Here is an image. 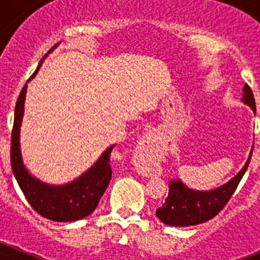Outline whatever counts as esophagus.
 Returning a JSON list of instances; mask_svg holds the SVG:
<instances>
[{
	"mask_svg": "<svg viewBox=\"0 0 260 260\" xmlns=\"http://www.w3.org/2000/svg\"><path fill=\"white\" fill-rule=\"evenodd\" d=\"M158 152V144L152 133H147L141 138V142L135 148V157L138 161L144 162L155 157Z\"/></svg>",
	"mask_w": 260,
	"mask_h": 260,
	"instance_id": "1",
	"label": "esophagus"
}]
</instances>
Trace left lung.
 <instances>
[{
  "mask_svg": "<svg viewBox=\"0 0 260 260\" xmlns=\"http://www.w3.org/2000/svg\"><path fill=\"white\" fill-rule=\"evenodd\" d=\"M243 102L249 104L254 112H256L255 99L249 84L243 87ZM252 151L245 167L237 176L219 189L211 191H194L187 189L181 181H172L169 183V194L165 203L156 210V216L164 224L173 226H189V225L202 224L215 217L226 206L238 183L251 160Z\"/></svg>",
  "mask_w": 260,
  "mask_h": 260,
  "instance_id": "1",
  "label": "left lung"
}]
</instances>
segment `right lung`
<instances>
[{
	"mask_svg": "<svg viewBox=\"0 0 260 260\" xmlns=\"http://www.w3.org/2000/svg\"><path fill=\"white\" fill-rule=\"evenodd\" d=\"M56 47L57 45H54L53 48ZM45 56L41 58L38 69L31 78L36 75ZM26 89L27 83L18 96L11 130L10 161L14 176L31 207L41 216L53 221H75L83 219L95 211L99 201L102 199L109 185L112 178L110 152L113 147H109L103 153L102 157L99 158L98 162L74 182L65 186H49L34 178L23 165L19 148V126L23 117Z\"/></svg>",
	"mask_w": 260,
	"mask_h": 260,
	"instance_id": "add662e5",
	"label": "right lung"
}]
</instances>
